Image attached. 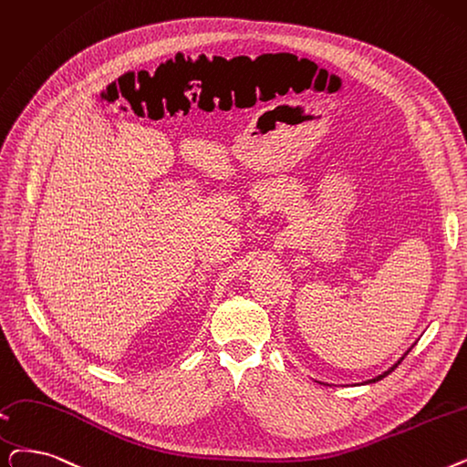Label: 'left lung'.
Segmentation results:
<instances>
[{
    "mask_svg": "<svg viewBox=\"0 0 467 467\" xmlns=\"http://www.w3.org/2000/svg\"><path fill=\"white\" fill-rule=\"evenodd\" d=\"M402 358H404V357H402ZM402 358H400V360H402ZM400 360H399V362H397V364H395V367H391V368H389V370H388V372H383V374H379V376H378V378H374V379H370V383H372V381H378V379H381V378H385V376H388V374H391V372H393V370H395V368H397V367H399V364H400Z\"/></svg>",
    "mask_w": 467,
    "mask_h": 467,
    "instance_id": "left-lung-1",
    "label": "left lung"
}]
</instances>
